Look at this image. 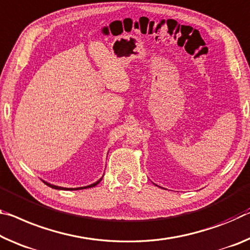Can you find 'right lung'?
Returning <instances> with one entry per match:
<instances>
[{"instance_id": "right-lung-1", "label": "right lung", "mask_w": 250, "mask_h": 250, "mask_svg": "<svg viewBox=\"0 0 250 250\" xmlns=\"http://www.w3.org/2000/svg\"><path fill=\"white\" fill-rule=\"evenodd\" d=\"M102 180V178H101V179L100 180H98L97 182H94V184H92V185H90V186H86V187H84V189L85 188H91V187H96V186L99 184V182H100ZM44 184L45 185H47V186H49V187H51V188H53V189H65V190H73L72 188H62V187H58V186H54V185H51V184H47V182H44ZM79 189H83V188H77V189H75L74 188V190H79Z\"/></svg>"}]
</instances>
